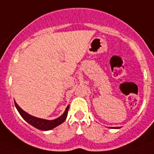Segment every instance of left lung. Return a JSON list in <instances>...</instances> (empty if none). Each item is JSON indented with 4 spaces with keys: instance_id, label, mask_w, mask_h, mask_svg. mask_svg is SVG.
<instances>
[{
    "instance_id": "left-lung-1",
    "label": "left lung",
    "mask_w": 154,
    "mask_h": 154,
    "mask_svg": "<svg viewBox=\"0 0 154 154\" xmlns=\"http://www.w3.org/2000/svg\"><path fill=\"white\" fill-rule=\"evenodd\" d=\"M115 129H119V127H117V128H116V127H115Z\"/></svg>"
}]
</instances>
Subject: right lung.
<instances>
[{
    "label": "right lung",
    "instance_id": "add662e5",
    "mask_svg": "<svg viewBox=\"0 0 154 154\" xmlns=\"http://www.w3.org/2000/svg\"><path fill=\"white\" fill-rule=\"evenodd\" d=\"M14 105H15V107L17 108L20 115L21 116V117L26 121L27 123H28L31 126H33L34 127L41 130H50L53 128L58 126V125L62 124L64 121L66 119V117L68 116V111H69V106H68L67 108L65 109L64 113L61 116H59V117L55 119H53V120H48V119L35 117L27 113L26 112H24L22 109L20 108V106H18V105L17 104L15 101H14Z\"/></svg>",
    "mask_w": 154,
    "mask_h": 154
}]
</instances>
